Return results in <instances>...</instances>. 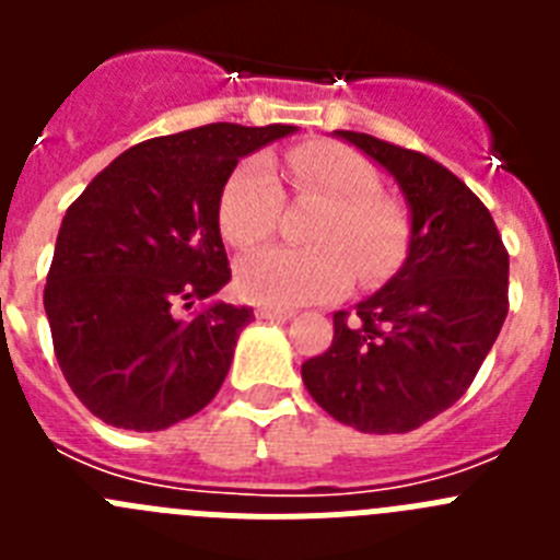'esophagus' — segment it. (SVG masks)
I'll return each instance as SVG.
<instances>
[{"mask_svg":"<svg viewBox=\"0 0 560 560\" xmlns=\"http://www.w3.org/2000/svg\"><path fill=\"white\" fill-rule=\"evenodd\" d=\"M260 319H291L294 316V311L291 308H271V305H260V308L255 311Z\"/></svg>","mask_w":560,"mask_h":560,"instance_id":"esophagus-1","label":"esophagus"}]
</instances>
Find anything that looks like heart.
Returning a JSON list of instances; mask_svg holds the SVG:
<instances>
[{
	"mask_svg": "<svg viewBox=\"0 0 560 560\" xmlns=\"http://www.w3.org/2000/svg\"><path fill=\"white\" fill-rule=\"evenodd\" d=\"M283 173L300 199L325 201L308 241L316 246H271L237 264L235 285L246 300L294 308L325 303L353 283L378 280L398 266L407 246L404 212L378 192V173L339 142H305L285 153ZM285 196L266 160H246L221 192V232L237 249L260 246L280 224Z\"/></svg>",
	"mask_w": 560,
	"mask_h": 560,
	"instance_id": "heart-1",
	"label": "heart"
}]
</instances>
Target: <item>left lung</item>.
<instances>
[{
  "mask_svg": "<svg viewBox=\"0 0 560 560\" xmlns=\"http://www.w3.org/2000/svg\"><path fill=\"white\" fill-rule=\"evenodd\" d=\"M398 182L412 212L398 275L355 311H336L334 341L303 364L311 398L345 427L404 434L471 387L508 316L511 257L491 212L427 153L336 131Z\"/></svg>",
  "mask_w": 560,
  "mask_h": 560,
  "instance_id": "8db88e82",
  "label": "left lung"
}]
</instances>
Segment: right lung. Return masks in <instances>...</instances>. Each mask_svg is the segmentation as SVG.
I'll use <instances>...</instances> for the list:
<instances>
[{
  "label": "right lung",
  "mask_w": 560,
  "mask_h": 560,
  "mask_svg": "<svg viewBox=\"0 0 560 560\" xmlns=\"http://www.w3.org/2000/svg\"><path fill=\"white\" fill-rule=\"evenodd\" d=\"M294 126L210 122L153 137L103 167L69 205L44 285L52 348L89 412L160 432L215 398L246 305L199 300L230 283L219 207L237 160Z\"/></svg>",
  "instance_id": "add662e5"
}]
</instances>
